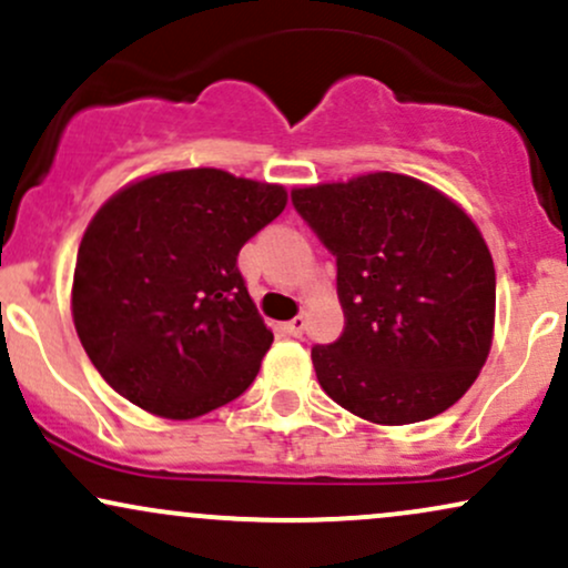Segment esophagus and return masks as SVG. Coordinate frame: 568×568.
Masks as SVG:
<instances>
[{
    "label": "esophagus",
    "mask_w": 568,
    "mask_h": 568,
    "mask_svg": "<svg viewBox=\"0 0 568 568\" xmlns=\"http://www.w3.org/2000/svg\"><path fill=\"white\" fill-rule=\"evenodd\" d=\"M305 324H308V322H305V316H295L292 322L284 324V332H286V335H292V337H300L305 332Z\"/></svg>",
    "instance_id": "esophagus-1"
}]
</instances>
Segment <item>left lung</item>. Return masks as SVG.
I'll list each match as a JSON object with an SVG mask.
<instances>
[{
    "instance_id": "left-lung-1",
    "label": "left lung",
    "mask_w": 568,
    "mask_h": 568,
    "mask_svg": "<svg viewBox=\"0 0 568 568\" xmlns=\"http://www.w3.org/2000/svg\"><path fill=\"white\" fill-rule=\"evenodd\" d=\"M337 257L345 329L311 358L326 396L377 425L423 423L476 383L495 335V263L463 206L372 172L292 191Z\"/></svg>"
}]
</instances>
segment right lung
Returning a JSON list of instances; mask_svg holds the SVG:
<instances>
[{
    "mask_svg": "<svg viewBox=\"0 0 568 568\" xmlns=\"http://www.w3.org/2000/svg\"><path fill=\"white\" fill-rule=\"evenodd\" d=\"M284 206V185L212 166L143 178L100 206L79 244L71 313L119 396L193 419L250 388L273 332L236 257Z\"/></svg>",
    "mask_w": 568,
    "mask_h": 568,
    "instance_id": "add662e5",
    "label": "right lung"
}]
</instances>
